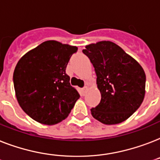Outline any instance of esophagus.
Instances as JSON below:
<instances>
[{
	"label": "esophagus",
	"mask_w": 160,
	"mask_h": 160,
	"mask_svg": "<svg viewBox=\"0 0 160 160\" xmlns=\"http://www.w3.org/2000/svg\"><path fill=\"white\" fill-rule=\"evenodd\" d=\"M87 89H88V87H87V86H85V87H84V88L82 89V91H83V93L85 94V92H86V91H87Z\"/></svg>",
	"instance_id": "1"
}]
</instances>
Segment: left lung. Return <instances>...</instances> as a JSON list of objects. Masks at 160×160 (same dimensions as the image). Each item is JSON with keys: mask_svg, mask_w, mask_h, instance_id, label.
<instances>
[{"mask_svg": "<svg viewBox=\"0 0 160 160\" xmlns=\"http://www.w3.org/2000/svg\"><path fill=\"white\" fill-rule=\"evenodd\" d=\"M83 53L93 64L102 99L91 115L107 125L122 122L142 104L146 75L137 61L118 45L101 41L85 46Z\"/></svg>", "mask_w": 160, "mask_h": 160, "instance_id": "1", "label": "left lung"}]
</instances>
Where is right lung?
Listing matches in <instances>:
<instances>
[{
  "mask_svg": "<svg viewBox=\"0 0 160 160\" xmlns=\"http://www.w3.org/2000/svg\"><path fill=\"white\" fill-rule=\"evenodd\" d=\"M78 48L49 40L24 54L16 65L13 83L22 109L45 125L69 116L80 94L69 83L67 64Z\"/></svg>",
  "mask_w": 160,
  "mask_h": 160,
  "instance_id": "right-lung-1",
  "label": "right lung"
}]
</instances>
